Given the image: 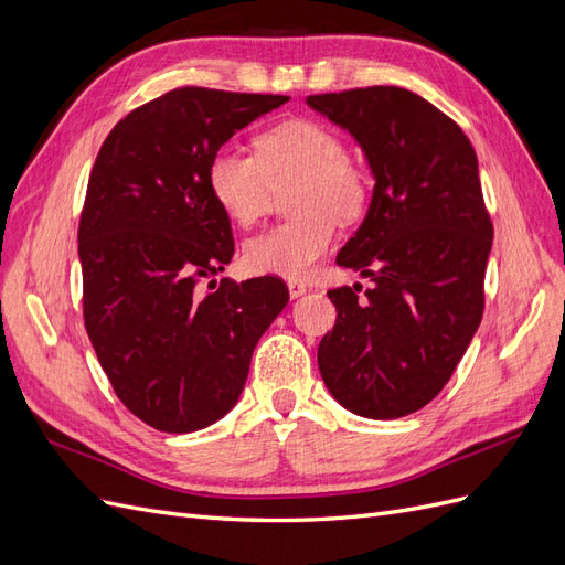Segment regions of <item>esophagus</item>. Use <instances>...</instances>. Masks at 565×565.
Segmentation results:
<instances>
[{
  "mask_svg": "<svg viewBox=\"0 0 565 565\" xmlns=\"http://www.w3.org/2000/svg\"><path fill=\"white\" fill-rule=\"evenodd\" d=\"M287 289H289V297L297 299V297H301L306 292V282H301V280H287Z\"/></svg>",
  "mask_w": 565,
  "mask_h": 565,
  "instance_id": "obj_1",
  "label": "esophagus"
}]
</instances>
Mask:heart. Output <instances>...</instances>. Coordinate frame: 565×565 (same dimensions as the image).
<instances>
[{"mask_svg": "<svg viewBox=\"0 0 565 565\" xmlns=\"http://www.w3.org/2000/svg\"><path fill=\"white\" fill-rule=\"evenodd\" d=\"M214 202L252 228L282 193L295 218L245 243L243 262L259 276L303 278L328 254L334 221L353 224L370 204V177L347 156L341 136L316 119H285L254 136V156L218 148L207 164Z\"/></svg>", "mask_w": 565, "mask_h": 565, "instance_id": "heart-1", "label": "heart"}]
</instances>
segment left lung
I'll return each mask as SVG.
<instances>
[{"label":"left lung","instance_id":"8db88e82","mask_svg":"<svg viewBox=\"0 0 565 565\" xmlns=\"http://www.w3.org/2000/svg\"><path fill=\"white\" fill-rule=\"evenodd\" d=\"M306 104L351 131L374 174L365 221L337 256L374 285L363 299L330 289L337 322L318 367L351 413L398 419L438 396L483 318L492 221L476 152L455 119L401 87Z\"/></svg>","mask_w":565,"mask_h":565}]
</instances>
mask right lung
Returning a JSON list of instances; mask_svg holds the SVG:
<instances>
[{
    "mask_svg": "<svg viewBox=\"0 0 565 565\" xmlns=\"http://www.w3.org/2000/svg\"><path fill=\"white\" fill-rule=\"evenodd\" d=\"M287 100L179 87L119 119L96 156L77 231L84 328L117 398L158 431L224 417L256 341L289 301L273 276L201 287L235 252L207 164Z\"/></svg>",
    "mask_w": 565,
    "mask_h": 565,
    "instance_id": "1",
    "label": "right lung"
}]
</instances>
